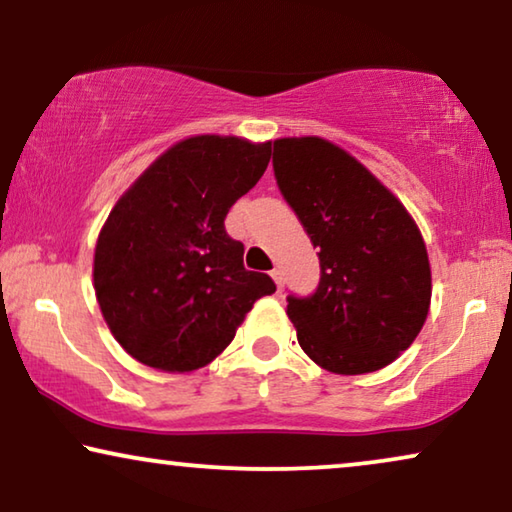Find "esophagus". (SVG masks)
Instances as JSON below:
<instances>
[{"mask_svg": "<svg viewBox=\"0 0 512 512\" xmlns=\"http://www.w3.org/2000/svg\"><path fill=\"white\" fill-rule=\"evenodd\" d=\"M270 277H272V279H275L277 289H279V291H282V272H279V270H272V272H270Z\"/></svg>", "mask_w": 512, "mask_h": 512, "instance_id": "34e87169", "label": "esophagus"}]
</instances>
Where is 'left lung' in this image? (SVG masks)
I'll return each mask as SVG.
<instances>
[{"mask_svg": "<svg viewBox=\"0 0 512 512\" xmlns=\"http://www.w3.org/2000/svg\"><path fill=\"white\" fill-rule=\"evenodd\" d=\"M275 179L319 249V286L286 298L303 352L338 375L389 366L422 331L431 268L417 223L340 146L277 139Z\"/></svg>", "mask_w": 512, "mask_h": 512, "instance_id": "obj_1", "label": "left lung"}]
</instances>
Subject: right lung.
<instances>
[{"label":"right lung","mask_w":512,"mask_h":512,"mask_svg":"<svg viewBox=\"0 0 512 512\" xmlns=\"http://www.w3.org/2000/svg\"><path fill=\"white\" fill-rule=\"evenodd\" d=\"M270 142L200 135L165 151L111 209L95 247V296L137 361L170 373L207 366L258 298L275 293L244 268L228 209L256 186Z\"/></svg>","instance_id":"right-lung-1"}]
</instances>
